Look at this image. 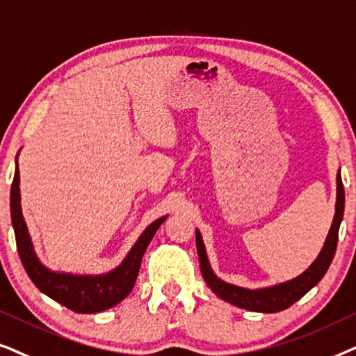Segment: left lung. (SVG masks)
I'll return each mask as SVG.
<instances>
[{
	"label": "left lung",
	"mask_w": 356,
	"mask_h": 356,
	"mask_svg": "<svg viewBox=\"0 0 356 356\" xmlns=\"http://www.w3.org/2000/svg\"><path fill=\"white\" fill-rule=\"evenodd\" d=\"M343 207H345V191L342 184V175H340V169L337 172V202H335V215L332 226H330L329 234H327L324 248L317 255V259L312 262L307 270H305L300 277L288 280L285 283H278V285L259 288V290H248V288L231 285V283L222 282L218 278L215 272L210 267L208 262L205 245H203V239L200 231L197 229L195 233V243H197V252L198 260H200V270L203 278H205L207 285L211 288V291L221 300H225L231 305L243 307L248 311L255 312H278L286 309L291 305H295L298 300H301L311 288H314L321 278L324 277L327 268H329L330 262H332L335 249H337L339 241V227L343 218Z\"/></svg>",
	"instance_id": "8db88e82"
}]
</instances>
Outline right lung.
I'll use <instances>...</instances> for the list:
<instances>
[{
  "label": "right lung",
  "instance_id": "1",
  "mask_svg": "<svg viewBox=\"0 0 356 356\" xmlns=\"http://www.w3.org/2000/svg\"><path fill=\"white\" fill-rule=\"evenodd\" d=\"M165 216L151 222L136 241L123 262L117 268L102 275H73L54 272L47 268L37 257L26 221L21 210V193H19V169L16 164L14 181L11 186V221L16 234L17 252L27 275L34 285L51 300L63 305L79 314L106 311L115 306L130 295L135 286L141 259L158 227L163 225Z\"/></svg>",
  "mask_w": 356,
  "mask_h": 356
}]
</instances>
